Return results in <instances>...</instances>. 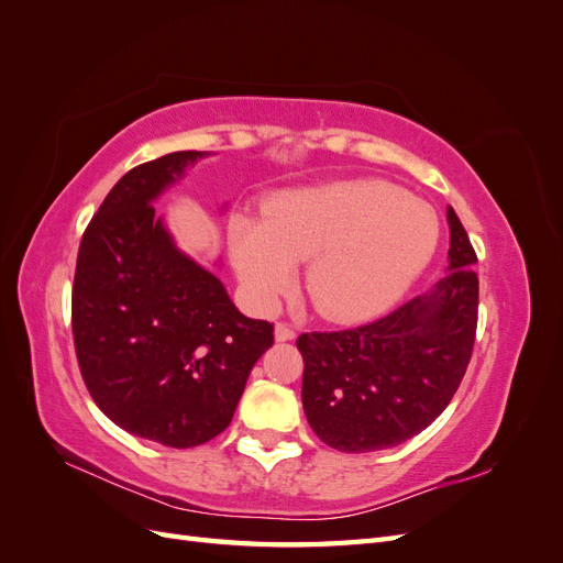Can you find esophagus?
Returning <instances> with one entry per match:
<instances>
[{"label": "esophagus", "instance_id": "esophagus-1", "mask_svg": "<svg viewBox=\"0 0 563 563\" xmlns=\"http://www.w3.org/2000/svg\"><path fill=\"white\" fill-rule=\"evenodd\" d=\"M275 338L279 340V343H286V340H294L296 338V331L288 327V323L284 321H277L275 323Z\"/></svg>", "mask_w": 563, "mask_h": 563}]
</instances>
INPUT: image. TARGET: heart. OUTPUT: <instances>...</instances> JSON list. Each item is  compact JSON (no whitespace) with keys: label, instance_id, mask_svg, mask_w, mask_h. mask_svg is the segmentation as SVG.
I'll list each match as a JSON object with an SVG mask.
<instances>
[{"label":"heart","instance_id":"b5f03b06","mask_svg":"<svg viewBox=\"0 0 563 563\" xmlns=\"http://www.w3.org/2000/svg\"><path fill=\"white\" fill-rule=\"evenodd\" d=\"M437 211L383 180H343L288 192L265 220L236 216L230 251L246 294L272 308L291 291L298 263L314 310L335 321L376 314L397 302L432 263Z\"/></svg>","mask_w":563,"mask_h":563}]
</instances>
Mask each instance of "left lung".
I'll return each mask as SVG.
<instances>
[{
	"label": "left lung",
	"instance_id": "left-lung-1",
	"mask_svg": "<svg viewBox=\"0 0 563 563\" xmlns=\"http://www.w3.org/2000/svg\"><path fill=\"white\" fill-rule=\"evenodd\" d=\"M449 277L364 327L298 335L302 408L323 444L345 453L397 446L453 399L472 360L479 277L470 236L449 207Z\"/></svg>",
	"mask_w": 563,
	"mask_h": 563
}]
</instances>
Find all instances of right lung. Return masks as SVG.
<instances>
[{
    "instance_id": "right-lung-1",
    "label": "right lung",
    "mask_w": 563,
    "mask_h": 563,
    "mask_svg": "<svg viewBox=\"0 0 563 563\" xmlns=\"http://www.w3.org/2000/svg\"><path fill=\"white\" fill-rule=\"evenodd\" d=\"M201 152L131 168L84 230L73 338L81 378L119 428L172 449L207 444L240 404L275 327L234 308L225 286L180 253L155 201Z\"/></svg>"
}]
</instances>
